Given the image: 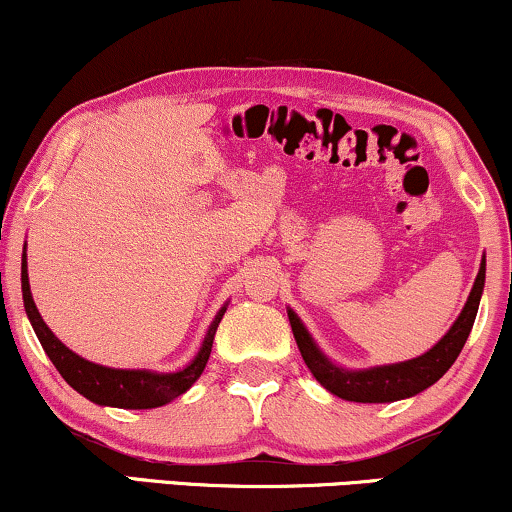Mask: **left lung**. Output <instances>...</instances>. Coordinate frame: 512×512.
<instances>
[{
  "label": "left lung",
  "mask_w": 512,
  "mask_h": 512,
  "mask_svg": "<svg viewBox=\"0 0 512 512\" xmlns=\"http://www.w3.org/2000/svg\"><path fill=\"white\" fill-rule=\"evenodd\" d=\"M484 275H487V256L479 263L475 285H472L468 301H465L456 323L449 327V332L430 351H425L418 358H410V361L372 365V368L361 370L344 368V365H337L325 356L323 349L315 344L311 332L306 330V325L301 323V318L292 308H287L289 325H292L296 346H299L308 370L313 372L315 380L323 384L330 394L356 403H391L410 399V396L420 394V391H425L434 382L441 380L444 372L456 363L458 353L463 351L472 325H475L479 299H482L484 292Z\"/></svg>",
  "instance_id": "8db88e82"
}]
</instances>
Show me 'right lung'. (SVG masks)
Listing matches in <instances>:
<instances>
[{
	"label": "right lung",
	"instance_id": "obj_1",
	"mask_svg": "<svg viewBox=\"0 0 512 512\" xmlns=\"http://www.w3.org/2000/svg\"><path fill=\"white\" fill-rule=\"evenodd\" d=\"M21 289H23V306L28 313L30 325L40 339L44 353L49 356V361L56 365V370L61 372V377L78 394L90 399L97 406H111V408H130V410H142V408H159L166 406L173 399H178L180 394L192 387L199 380L201 372H204L208 356H211L213 337H216L218 323L223 320L227 311V304L220 308L213 318V323L208 325L204 342H201L197 356L189 361L185 368L175 372H156V370H128V368H106V365L85 361L78 353L68 349L56 334L49 330L47 323L42 320L40 311H37L33 294H30V282H28V256L21 258Z\"/></svg>",
	"mask_w": 512,
	"mask_h": 512
}]
</instances>
